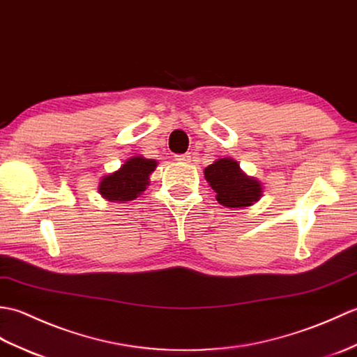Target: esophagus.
I'll use <instances>...</instances> for the list:
<instances>
[{"mask_svg":"<svg viewBox=\"0 0 357 357\" xmlns=\"http://www.w3.org/2000/svg\"><path fill=\"white\" fill-rule=\"evenodd\" d=\"M176 160H177V162H181V163L191 162V154H180V155H176Z\"/></svg>","mask_w":357,"mask_h":357,"instance_id":"1","label":"esophagus"}]
</instances>
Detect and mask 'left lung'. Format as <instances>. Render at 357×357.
Segmentation results:
<instances>
[{
  "instance_id": "1",
  "label": "left lung",
  "mask_w": 357,
  "mask_h": 357,
  "mask_svg": "<svg viewBox=\"0 0 357 357\" xmlns=\"http://www.w3.org/2000/svg\"><path fill=\"white\" fill-rule=\"evenodd\" d=\"M204 178L215 192V199L226 208L244 209L255 204L263 195V183L250 177L231 157L217 158L204 168Z\"/></svg>"
}]
</instances>
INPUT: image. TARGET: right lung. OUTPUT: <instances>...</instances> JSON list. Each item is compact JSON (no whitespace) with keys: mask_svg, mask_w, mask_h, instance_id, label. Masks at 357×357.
Masks as SVG:
<instances>
[{"mask_svg":"<svg viewBox=\"0 0 357 357\" xmlns=\"http://www.w3.org/2000/svg\"><path fill=\"white\" fill-rule=\"evenodd\" d=\"M157 160L132 155L121 168L109 172L99 181V194L107 202L126 203L136 200L149 186V176L155 171Z\"/></svg>","mask_w":357,"mask_h":357,"instance_id":"obj_1","label":"right lung"}]
</instances>
